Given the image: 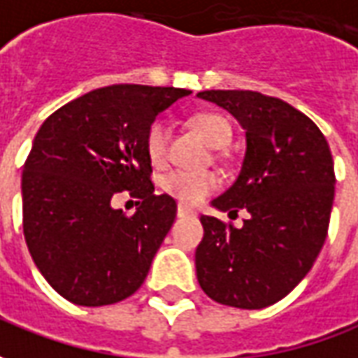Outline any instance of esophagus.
<instances>
[{
	"mask_svg": "<svg viewBox=\"0 0 358 358\" xmlns=\"http://www.w3.org/2000/svg\"><path fill=\"white\" fill-rule=\"evenodd\" d=\"M177 216H179V218H183V216H194V212L191 210V208L183 206V204H179V206H177Z\"/></svg>",
	"mask_w": 358,
	"mask_h": 358,
	"instance_id": "obj_1",
	"label": "esophagus"
}]
</instances>
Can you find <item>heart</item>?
Here are the masks:
<instances>
[{"mask_svg": "<svg viewBox=\"0 0 358 358\" xmlns=\"http://www.w3.org/2000/svg\"><path fill=\"white\" fill-rule=\"evenodd\" d=\"M193 128L206 140L212 148L228 146L231 140V127L226 118L214 113H203L191 118ZM167 142H169V124L165 120H155L150 127L146 136V154L154 165H162L167 157ZM218 177L212 171H181L175 169L164 175L162 189L171 194L179 203L196 204L218 189Z\"/></svg>", "mask_w": 358, "mask_h": 358, "instance_id": "obj_1", "label": "heart"}]
</instances>
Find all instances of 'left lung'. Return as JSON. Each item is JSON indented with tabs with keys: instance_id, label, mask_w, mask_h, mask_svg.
<instances>
[{
	"instance_id": "left-lung-1",
	"label": "left lung",
	"mask_w": 358,
	"mask_h": 358,
	"mask_svg": "<svg viewBox=\"0 0 358 358\" xmlns=\"http://www.w3.org/2000/svg\"><path fill=\"white\" fill-rule=\"evenodd\" d=\"M245 130L238 179L214 199L220 212L245 208L241 228L201 216L194 253L204 292L226 306L261 310L285 298L324 248L335 196L334 157L314 122L257 91H201Z\"/></svg>"
}]
</instances>
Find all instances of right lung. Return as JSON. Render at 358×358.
<instances>
[{"label":"right lung","mask_w":358,"mask_h":358,"mask_svg":"<svg viewBox=\"0 0 358 358\" xmlns=\"http://www.w3.org/2000/svg\"><path fill=\"white\" fill-rule=\"evenodd\" d=\"M191 91L110 85L44 120L24 162L23 231L34 265L60 296L107 306L142 287L177 204L154 194L146 136L155 117ZM143 199L132 217L117 192Z\"/></svg>","instance_id":"right-lung-1"}]
</instances>
